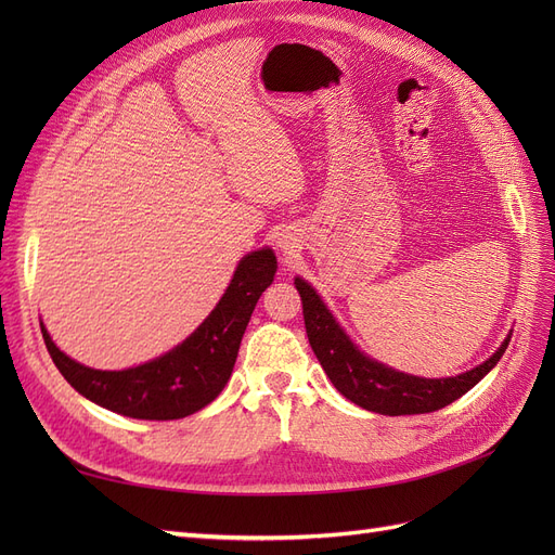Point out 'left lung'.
Returning <instances> with one entry per match:
<instances>
[{"label":"left lung","mask_w":555,"mask_h":555,"mask_svg":"<svg viewBox=\"0 0 555 555\" xmlns=\"http://www.w3.org/2000/svg\"><path fill=\"white\" fill-rule=\"evenodd\" d=\"M296 289L304 300V319L306 333L314 357L322 363L324 373L333 382L347 400L354 405L377 412V414H426L442 410L449 402L459 400L473 386L491 371V367L505 354L509 338L502 343L495 354L473 367L463 375L447 379H424L412 377L405 373L391 371L373 359L363 357L361 351L351 345V340L335 324V319L322 304V298L314 294L308 282L296 278Z\"/></svg>","instance_id":"left-lung-1"}]
</instances>
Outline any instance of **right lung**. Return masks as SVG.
Masks as SVG:
<instances>
[{
    "instance_id": "add662e5",
    "label": "right lung",
    "mask_w": 555,
    "mask_h": 555,
    "mask_svg": "<svg viewBox=\"0 0 555 555\" xmlns=\"http://www.w3.org/2000/svg\"><path fill=\"white\" fill-rule=\"evenodd\" d=\"M278 261L273 249L247 255L229 289L188 340L155 361L129 371H94L69 359L41 326L48 354L78 393L131 418L171 422L206 408L231 377L243 333L259 296L271 287Z\"/></svg>"
}]
</instances>
